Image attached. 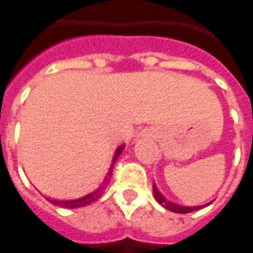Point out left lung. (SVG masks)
Returning <instances> with one entry per match:
<instances>
[{"instance_id":"1","label":"left lung","mask_w":253,"mask_h":253,"mask_svg":"<svg viewBox=\"0 0 253 253\" xmlns=\"http://www.w3.org/2000/svg\"><path fill=\"white\" fill-rule=\"evenodd\" d=\"M152 188H154V195H155L156 201H158V202H159L162 206H165L166 209L171 211V212L190 213V212H194V211H198V209L202 208V206H181V205H177V204H173V202L168 201V199L165 198L162 194L159 192V190H158V187L155 185V183H154V185H152ZM206 205H211V202H209V204H206Z\"/></svg>"}]
</instances>
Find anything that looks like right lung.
<instances>
[{"label":"right lung","mask_w":253,"mask_h":253,"mask_svg":"<svg viewBox=\"0 0 253 253\" xmlns=\"http://www.w3.org/2000/svg\"><path fill=\"white\" fill-rule=\"evenodd\" d=\"M123 149H125V145H122L119 148L116 149V152H115V155H113L112 159V165H111V168H109V171H108V174L105 177L104 183L99 185V188H97L95 191L90 192V194H87V195H84L82 198H77L73 199V201H56V199H48L51 204H54V205L61 206V208H66V209H76V208H82V206H87L92 204V202H95L98 198H101V195L104 194V190L106 188V185L109 183V178L112 176V169H113V165L115 162L118 161V158L119 155L123 152Z\"/></svg>","instance_id":"1"}]
</instances>
